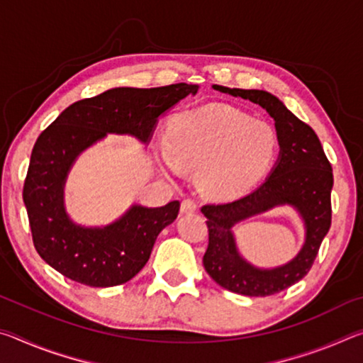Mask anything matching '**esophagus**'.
<instances>
[{"instance_id":"esophagus-1","label":"esophagus","mask_w":363,"mask_h":363,"mask_svg":"<svg viewBox=\"0 0 363 363\" xmlns=\"http://www.w3.org/2000/svg\"><path fill=\"white\" fill-rule=\"evenodd\" d=\"M196 208H199V203H196V201H195L194 199H186V200H182V203H181V211H182L184 214H192V213H195V211H196Z\"/></svg>"}]
</instances>
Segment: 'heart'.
<instances>
[{
  "instance_id": "1",
  "label": "heart",
  "mask_w": 363,
  "mask_h": 363,
  "mask_svg": "<svg viewBox=\"0 0 363 363\" xmlns=\"http://www.w3.org/2000/svg\"><path fill=\"white\" fill-rule=\"evenodd\" d=\"M163 147L155 149L160 169L199 171L206 194L229 199L256 186L279 150L277 131L266 121L229 106H205L174 116Z\"/></svg>"
}]
</instances>
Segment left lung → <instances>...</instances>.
Segmentation results:
<instances>
[{
    "label": "left lung",
    "instance_id": "8db88e82",
    "mask_svg": "<svg viewBox=\"0 0 363 363\" xmlns=\"http://www.w3.org/2000/svg\"><path fill=\"white\" fill-rule=\"evenodd\" d=\"M219 93L242 97L261 106L275 121L279 158L267 179L253 192L229 203L206 205L208 242L203 266L208 275L225 290L245 296H270L299 281L309 272L320 243L331 225L333 171L320 140L279 97L262 89H238L214 84ZM291 206L305 223V243L291 262L264 269L240 255L233 225L277 206Z\"/></svg>",
    "mask_w": 363,
    "mask_h": 363
}]
</instances>
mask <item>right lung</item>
I'll list each match as a JSON object with an SVG mask.
<instances>
[{"instance_id":"obj_1","label":"right lung","mask_w":363,"mask_h":363,"mask_svg":"<svg viewBox=\"0 0 363 363\" xmlns=\"http://www.w3.org/2000/svg\"><path fill=\"white\" fill-rule=\"evenodd\" d=\"M200 86L112 88L67 107L36 139L23 184L33 245L64 277L107 288L126 284L147 261L164 227L174 223L179 201L160 208L134 203L113 223L82 225L65 210L64 189L77 158L107 134H126L149 144L158 118Z\"/></svg>"}]
</instances>
